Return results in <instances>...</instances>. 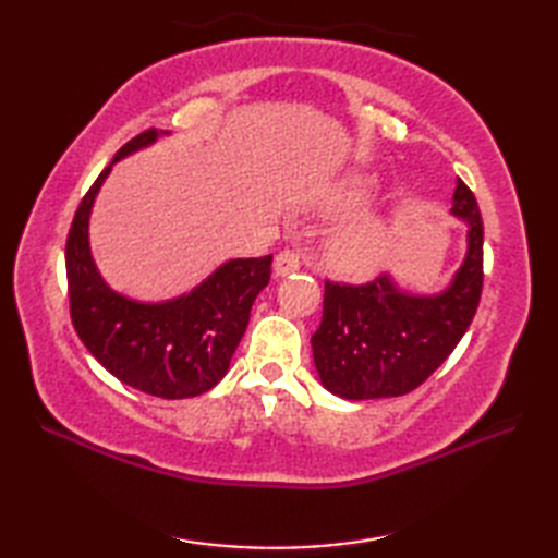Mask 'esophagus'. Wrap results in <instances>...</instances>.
Listing matches in <instances>:
<instances>
[{
  "instance_id": "1",
  "label": "esophagus",
  "mask_w": 558,
  "mask_h": 558,
  "mask_svg": "<svg viewBox=\"0 0 558 558\" xmlns=\"http://www.w3.org/2000/svg\"><path fill=\"white\" fill-rule=\"evenodd\" d=\"M302 260H300V254L298 252H290V248H286V252H280L276 256V260H272V270H276V276H290V272L300 270Z\"/></svg>"
}]
</instances>
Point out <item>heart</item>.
<instances>
[{"instance_id": "b5f03b06", "label": "heart", "mask_w": 558, "mask_h": 558, "mask_svg": "<svg viewBox=\"0 0 558 558\" xmlns=\"http://www.w3.org/2000/svg\"><path fill=\"white\" fill-rule=\"evenodd\" d=\"M374 194V184L366 177H352L328 194L324 208L330 213H348L362 208ZM396 248L393 222L378 216H360L328 236V264L342 276H369L381 268Z\"/></svg>"}]
</instances>
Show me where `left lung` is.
Listing matches in <instances>:
<instances>
[{
    "instance_id": "left-lung-1",
    "label": "left lung",
    "mask_w": 558,
    "mask_h": 558,
    "mask_svg": "<svg viewBox=\"0 0 558 558\" xmlns=\"http://www.w3.org/2000/svg\"><path fill=\"white\" fill-rule=\"evenodd\" d=\"M450 213L468 222V254L444 292H402L388 276L364 286L326 280L324 318L312 350L330 393L345 400L405 396L465 336L482 298L484 225L477 198L462 180Z\"/></svg>"
}]
</instances>
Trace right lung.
I'll return each instance as SVG.
<instances>
[{
	"mask_svg": "<svg viewBox=\"0 0 558 558\" xmlns=\"http://www.w3.org/2000/svg\"><path fill=\"white\" fill-rule=\"evenodd\" d=\"M156 138L148 129L124 144L81 198L66 236V282L71 324L93 357L122 384L177 400L206 393L228 374L272 256L232 258L192 292L156 304L129 300L100 278L88 244L93 201L117 160Z\"/></svg>",
	"mask_w": 558,
	"mask_h": 558,
	"instance_id": "add662e5",
	"label": "right lung"
}]
</instances>
